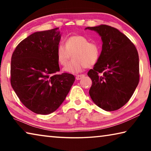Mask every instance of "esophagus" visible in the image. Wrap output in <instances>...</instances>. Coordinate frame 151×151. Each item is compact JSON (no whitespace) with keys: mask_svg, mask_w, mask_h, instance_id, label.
Listing matches in <instances>:
<instances>
[{"mask_svg":"<svg viewBox=\"0 0 151 151\" xmlns=\"http://www.w3.org/2000/svg\"><path fill=\"white\" fill-rule=\"evenodd\" d=\"M85 75H76V80H81L82 78H83Z\"/></svg>","mask_w":151,"mask_h":151,"instance_id":"34e87169","label":"esophagus"}]
</instances>
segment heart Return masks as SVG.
Returning a JSON list of instances; mask_svg holds the SVG:
<instances>
[{
    "label": "heart",
    "mask_w": 151,
    "mask_h": 151,
    "mask_svg": "<svg viewBox=\"0 0 151 151\" xmlns=\"http://www.w3.org/2000/svg\"><path fill=\"white\" fill-rule=\"evenodd\" d=\"M101 54L100 45L91 42L83 35L70 36L66 39V45L60 42L57 48L58 62L62 66H65L73 55V59L63 69L69 73H80L87 66L94 65L100 58Z\"/></svg>",
    "instance_id": "heart-1"
}]
</instances>
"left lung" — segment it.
<instances>
[{
  "label": "left lung",
  "mask_w": 151,
  "mask_h": 151,
  "mask_svg": "<svg viewBox=\"0 0 151 151\" xmlns=\"http://www.w3.org/2000/svg\"><path fill=\"white\" fill-rule=\"evenodd\" d=\"M101 36L100 58L88 72L93 84L92 100L106 111L123 106L131 98L139 82V58L135 46L127 36L106 24L86 27Z\"/></svg>",
  "instance_id": "left-lung-1"
}]
</instances>
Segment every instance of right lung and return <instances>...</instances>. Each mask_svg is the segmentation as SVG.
<instances>
[{
  "instance_id": "add662e5",
  "label": "right lung",
  "mask_w": 151,
  "mask_h": 151,
  "mask_svg": "<svg viewBox=\"0 0 151 151\" xmlns=\"http://www.w3.org/2000/svg\"><path fill=\"white\" fill-rule=\"evenodd\" d=\"M60 37L58 28L36 32L22 40L12 53V87L21 103L35 113L55 111L75 81L71 74H58L57 48Z\"/></svg>"
}]
</instances>
